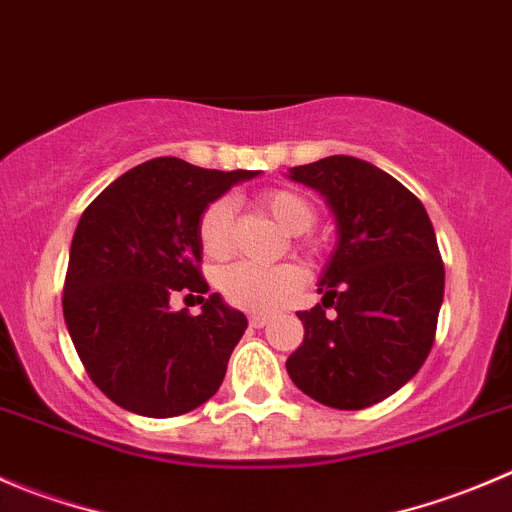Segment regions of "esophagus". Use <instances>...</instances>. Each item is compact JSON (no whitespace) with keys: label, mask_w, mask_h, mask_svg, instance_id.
Returning a JSON list of instances; mask_svg holds the SVG:
<instances>
[{"label":"esophagus","mask_w":512,"mask_h":512,"mask_svg":"<svg viewBox=\"0 0 512 512\" xmlns=\"http://www.w3.org/2000/svg\"><path fill=\"white\" fill-rule=\"evenodd\" d=\"M267 322H270V315H265V312H252V315H250V325L252 327H265Z\"/></svg>","instance_id":"esophagus-1"}]
</instances>
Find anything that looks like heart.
<instances>
[{
	"label": "heart",
	"mask_w": 512,
	"mask_h": 512,
	"mask_svg": "<svg viewBox=\"0 0 512 512\" xmlns=\"http://www.w3.org/2000/svg\"><path fill=\"white\" fill-rule=\"evenodd\" d=\"M260 207L290 235L310 230L315 212L302 195L290 190H270L260 197ZM200 247L212 260H222L232 250V205L215 200L202 212L197 225ZM302 275L290 262L280 265H257V262H235L220 275V290L227 302L242 310L265 312L285 302L300 287Z\"/></svg>",
	"instance_id": "1"
}]
</instances>
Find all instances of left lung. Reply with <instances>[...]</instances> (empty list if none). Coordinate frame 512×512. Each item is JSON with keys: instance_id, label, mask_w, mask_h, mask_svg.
I'll use <instances>...</instances> for the list:
<instances>
[{"instance_id": "1", "label": "left lung", "mask_w": 512, "mask_h": 512, "mask_svg": "<svg viewBox=\"0 0 512 512\" xmlns=\"http://www.w3.org/2000/svg\"><path fill=\"white\" fill-rule=\"evenodd\" d=\"M325 200L335 247L317 280L322 300L297 312L302 345L287 375L317 403L362 410L398 393L435 340L445 270L423 202L380 167L347 155L290 167Z\"/></svg>"}]
</instances>
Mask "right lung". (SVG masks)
Returning a JSON list of instances; mask_svg holds the SVG:
<instances>
[{
	"label": "right lung",
	"instance_id": "1",
	"mask_svg": "<svg viewBox=\"0 0 512 512\" xmlns=\"http://www.w3.org/2000/svg\"><path fill=\"white\" fill-rule=\"evenodd\" d=\"M257 175L157 157L117 177L79 217L64 322L87 375L119 408L175 418L220 390L247 317L220 292L205 297L197 225L207 205ZM177 291L201 297L200 316L171 310Z\"/></svg>",
	"mask_w": 512,
	"mask_h": 512
}]
</instances>
